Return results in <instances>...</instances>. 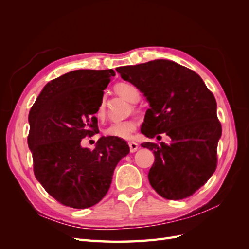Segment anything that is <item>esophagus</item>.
I'll use <instances>...</instances> for the list:
<instances>
[{"label": "esophagus", "mask_w": 249, "mask_h": 249, "mask_svg": "<svg viewBox=\"0 0 249 249\" xmlns=\"http://www.w3.org/2000/svg\"><path fill=\"white\" fill-rule=\"evenodd\" d=\"M129 146H130V149H131L132 153H135L138 149V144H137L136 142H134V141H130L129 142Z\"/></svg>", "instance_id": "obj_1"}]
</instances>
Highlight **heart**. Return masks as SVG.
<instances>
[{
  "mask_svg": "<svg viewBox=\"0 0 249 249\" xmlns=\"http://www.w3.org/2000/svg\"><path fill=\"white\" fill-rule=\"evenodd\" d=\"M114 90L117 94L122 95L125 100L132 103L137 102L140 97L138 89L134 85L129 84V83H118V84L115 85ZM105 113H106V105H105V102L103 101L101 102L99 108H97L96 115L99 118H103L105 116ZM135 129H136L135 122H133V120H124V122H116L111 124L105 130V133L111 137L127 139L132 136Z\"/></svg>",
  "mask_w": 249,
  "mask_h": 249,
  "instance_id": "heart-1",
  "label": "heart"
}]
</instances>
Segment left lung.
I'll return each mask as SVG.
<instances>
[{
  "label": "left lung",
  "mask_w": 249,
  "mask_h": 249,
  "mask_svg": "<svg viewBox=\"0 0 249 249\" xmlns=\"http://www.w3.org/2000/svg\"><path fill=\"white\" fill-rule=\"evenodd\" d=\"M116 71L149 104L141 133L147 138L165 133L171 139L170 144H141L155 156L148 171L150 186L166 199L190 196L217 166L222 130L213 93L196 72L170 60L120 66Z\"/></svg>",
  "instance_id": "left-lung-1"
}]
</instances>
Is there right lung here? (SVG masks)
<instances>
[{
    "mask_svg": "<svg viewBox=\"0 0 249 249\" xmlns=\"http://www.w3.org/2000/svg\"><path fill=\"white\" fill-rule=\"evenodd\" d=\"M113 70H78L52 80L29 113L28 145L34 175L62 205L86 209L108 192L117 163L130 153L126 142L101 137L94 149L82 139L99 132L94 114Z\"/></svg>",
    "mask_w": 249,
    "mask_h": 249,
    "instance_id": "1",
    "label": "right lung"
}]
</instances>
